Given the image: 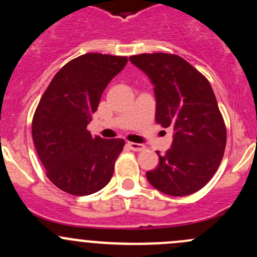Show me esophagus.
<instances>
[{
	"label": "esophagus",
	"mask_w": 257,
	"mask_h": 257,
	"mask_svg": "<svg viewBox=\"0 0 257 257\" xmlns=\"http://www.w3.org/2000/svg\"><path fill=\"white\" fill-rule=\"evenodd\" d=\"M128 147L131 148L132 150H134V152H142V150L145 149V145L139 144V143H133V142H129Z\"/></svg>",
	"instance_id": "1"
}]
</instances>
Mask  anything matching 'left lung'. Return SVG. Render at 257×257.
I'll list each match as a JSON object with an SVG mask.
<instances>
[{
    "label": "left lung",
    "mask_w": 257,
    "mask_h": 257,
    "mask_svg": "<svg viewBox=\"0 0 257 257\" xmlns=\"http://www.w3.org/2000/svg\"><path fill=\"white\" fill-rule=\"evenodd\" d=\"M154 84L155 121L174 131L172 148L147 173L155 189L172 196L196 193L214 177L226 147V126L209 80L177 54L132 56Z\"/></svg>",
    "instance_id": "left-lung-1"
}]
</instances>
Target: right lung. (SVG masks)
<instances>
[{
    "label": "right lung",
    "mask_w": 257,
    "mask_h": 257,
    "mask_svg": "<svg viewBox=\"0 0 257 257\" xmlns=\"http://www.w3.org/2000/svg\"><path fill=\"white\" fill-rule=\"evenodd\" d=\"M128 58L87 53L56 73L32 119V138L54 185L76 196L104 188L123 150V139L92 137L87 125L99 105L103 90Z\"/></svg>",
    "instance_id": "obj_1"
}]
</instances>
